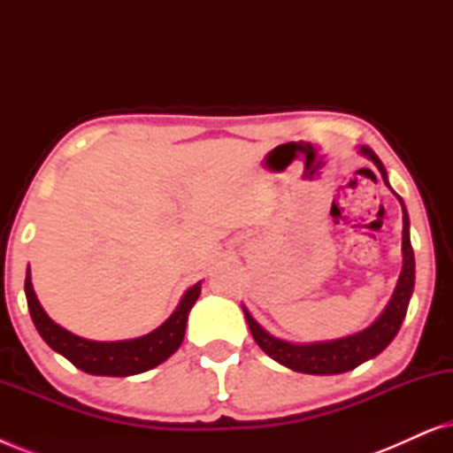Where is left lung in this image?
Returning a JSON list of instances; mask_svg holds the SVG:
<instances>
[{
  "label": "left lung",
  "instance_id": "obj_1",
  "mask_svg": "<svg viewBox=\"0 0 453 453\" xmlns=\"http://www.w3.org/2000/svg\"><path fill=\"white\" fill-rule=\"evenodd\" d=\"M358 154H363L365 158H369L371 163L377 166V171L381 173L383 183L392 189V185L388 181V171L380 157L371 150L369 146H358ZM402 206V272L395 284V290L392 299L383 309L380 318L365 330L350 334V336L336 338V340H324V342H307V344H296L288 342V340L272 336L270 332H265L262 326L253 319V315L243 307L247 326H250L251 336L256 340L259 349H262L270 358H274L276 363L284 365V367L299 371V373L309 375H338L346 373V371L358 367L369 358H375L380 352L388 349V344L392 342L398 334L402 321L406 318L408 303H411L412 290H414V251L411 245V219H408L404 200L395 194Z\"/></svg>",
  "mask_w": 453,
  "mask_h": 453
}]
</instances>
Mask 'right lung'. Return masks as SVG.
<instances>
[{"instance_id":"1","label":"right lung","mask_w":453,"mask_h":453,"mask_svg":"<svg viewBox=\"0 0 453 453\" xmlns=\"http://www.w3.org/2000/svg\"><path fill=\"white\" fill-rule=\"evenodd\" d=\"M24 293H27L28 311L35 327L55 352L65 357L84 373L129 377L158 367L181 346L185 327H188V315L202 293V282H196L194 287L185 290L175 311L157 330L140 338L115 340V342H98V340L76 336V334L55 324L36 299L33 282H30V268L27 270Z\"/></svg>"}]
</instances>
